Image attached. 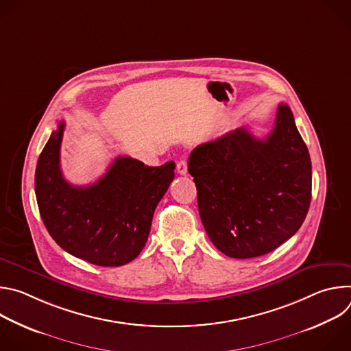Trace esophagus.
Returning <instances> with one entry per match:
<instances>
[{"mask_svg": "<svg viewBox=\"0 0 351 351\" xmlns=\"http://www.w3.org/2000/svg\"><path fill=\"white\" fill-rule=\"evenodd\" d=\"M176 171H178L179 175H186L187 173V162H186V160H180L176 164Z\"/></svg>", "mask_w": 351, "mask_h": 351, "instance_id": "obj_1", "label": "esophagus"}]
</instances>
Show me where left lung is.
<instances>
[{"label":"left lung","instance_id":"obj_1","mask_svg":"<svg viewBox=\"0 0 351 351\" xmlns=\"http://www.w3.org/2000/svg\"><path fill=\"white\" fill-rule=\"evenodd\" d=\"M189 173L208 237L232 258L274 252L310 208L311 160L286 104H279L265 138L240 128L195 147Z\"/></svg>","mask_w":351,"mask_h":351}]
</instances>
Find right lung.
I'll return each instance as SVG.
<instances>
[{
	"mask_svg": "<svg viewBox=\"0 0 351 351\" xmlns=\"http://www.w3.org/2000/svg\"><path fill=\"white\" fill-rule=\"evenodd\" d=\"M64 129L60 122L37 161L34 190L41 219L69 254L99 267L125 265L145 245L154 211L175 178V162L147 167L118 157L94 184L73 186L60 165Z\"/></svg>",
	"mask_w": 351,
	"mask_h": 351,
	"instance_id": "1",
	"label": "right lung"
}]
</instances>
